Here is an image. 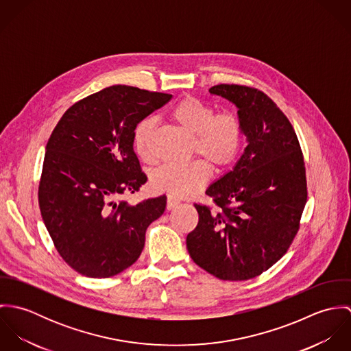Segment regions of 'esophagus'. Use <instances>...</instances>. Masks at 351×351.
Segmentation results:
<instances>
[{
	"mask_svg": "<svg viewBox=\"0 0 351 351\" xmlns=\"http://www.w3.org/2000/svg\"><path fill=\"white\" fill-rule=\"evenodd\" d=\"M180 204V200L177 199V197H174V196H167V202H166V208L170 210V209H173V208H176L177 205Z\"/></svg>",
	"mask_w": 351,
	"mask_h": 351,
	"instance_id": "34e87169",
	"label": "esophagus"
}]
</instances>
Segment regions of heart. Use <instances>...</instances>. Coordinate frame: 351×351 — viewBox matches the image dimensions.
Segmentation results:
<instances>
[{
	"mask_svg": "<svg viewBox=\"0 0 351 351\" xmlns=\"http://www.w3.org/2000/svg\"><path fill=\"white\" fill-rule=\"evenodd\" d=\"M170 117L182 130L193 135V152L209 160L216 170L231 167L245 146V125L234 112H219L205 101L186 96L170 110ZM155 120L146 117L134 130V147L138 156L146 162H154ZM212 176L208 162L197 159L188 165H163L151 176L155 191L169 193L174 197H192L197 195Z\"/></svg>",
	"mask_w": 351,
	"mask_h": 351,
	"instance_id": "b5f03b06",
	"label": "heart"
}]
</instances>
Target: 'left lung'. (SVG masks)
<instances>
[{"mask_svg": "<svg viewBox=\"0 0 351 351\" xmlns=\"http://www.w3.org/2000/svg\"><path fill=\"white\" fill-rule=\"evenodd\" d=\"M209 92L239 108L249 143L234 170L205 192L217 210L195 204L199 224L186 246L212 276L245 281L280 261L298 235L308 197L305 162L293 125L267 95L235 84Z\"/></svg>", "mask_w": 351, "mask_h": 351, "instance_id": "1", "label": "left lung"}]
</instances>
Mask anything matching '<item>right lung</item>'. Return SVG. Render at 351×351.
<instances>
[{
	"instance_id": "add662e5",
	"label": "right lung",
	"mask_w": 351,
	"mask_h": 351,
	"mask_svg": "<svg viewBox=\"0 0 351 351\" xmlns=\"http://www.w3.org/2000/svg\"><path fill=\"white\" fill-rule=\"evenodd\" d=\"M171 95L105 88L71 105L46 146L39 206L53 246L75 271L108 278L130 267L166 196L135 205L121 197L147 181L134 151V130Z\"/></svg>"
}]
</instances>
